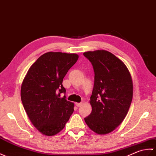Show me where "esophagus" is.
<instances>
[{
  "instance_id": "esophagus-1",
  "label": "esophagus",
  "mask_w": 156,
  "mask_h": 156,
  "mask_svg": "<svg viewBox=\"0 0 156 156\" xmlns=\"http://www.w3.org/2000/svg\"><path fill=\"white\" fill-rule=\"evenodd\" d=\"M82 104H83V103H75V105L77 107H81L82 105Z\"/></svg>"
}]
</instances>
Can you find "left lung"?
Here are the masks:
<instances>
[{
	"label": "left lung",
	"mask_w": 156,
	"mask_h": 156,
	"mask_svg": "<svg viewBox=\"0 0 156 156\" xmlns=\"http://www.w3.org/2000/svg\"><path fill=\"white\" fill-rule=\"evenodd\" d=\"M95 73L90 98L92 112L85 122L98 134L112 132L125 119L133 98V82L128 69L109 51L85 52Z\"/></svg>",
	"instance_id": "left-lung-1"
}]
</instances>
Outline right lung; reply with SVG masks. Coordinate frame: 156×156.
Masks as SVG:
<instances>
[{
	"instance_id": "add662e5",
	"label": "right lung",
	"mask_w": 156,
	"mask_h": 156,
	"mask_svg": "<svg viewBox=\"0 0 156 156\" xmlns=\"http://www.w3.org/2000/svg\"><path fill=\"white\" fill-rule=\"evenodd\" d=\"M75 53L48 52L31 65L20 89L21 101L33 125L41 133L55 136L63 129L74 111L66 100L63 80L77 62Z\"/></svg>"
}]
</instances>
